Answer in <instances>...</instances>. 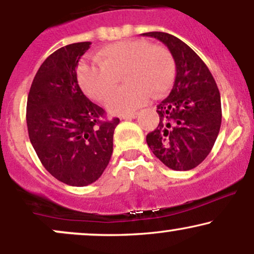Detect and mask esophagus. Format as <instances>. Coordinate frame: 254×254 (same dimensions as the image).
<instances>
[{"instance_id":"34e87169","label":"esophagus","mask_w":254,"mask_h":254,"mask_svg":"<svg viewBox=\"0 0 254 254\" xmlns=\"http://www.w3.org/2000/svg\"><path fill=\"white\" fill-rule=\"evenodd\" d=\"M138 115H139L138 112H131V113H127V115L122 116V119H133L138 117Z\"/></svg>"}]
</instances>
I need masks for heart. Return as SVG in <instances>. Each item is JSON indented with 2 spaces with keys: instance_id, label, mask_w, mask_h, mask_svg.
<instances>
[{
  "instance_id": "heart-1",
  "label": "heart",
  "mask_w": 254,
  "mask_h": 254,
  "mask_svg": "<svg viewBox=\"0 0 254 254\" xmlns=\"http://www.w3.org/2000/svg\"><path fill=\"white\" fill-rule=\"evenodd\" d=\"M94 60L98 64L82 63L77 70L81 89L92 100H106L117 88L122 74L124 82H129L107 101V110L115 115L142 106L150 94L154 98L164 95L176 76L170 51L141 39L109 44L99 49Z\"/></svg>"
}]
</instances>
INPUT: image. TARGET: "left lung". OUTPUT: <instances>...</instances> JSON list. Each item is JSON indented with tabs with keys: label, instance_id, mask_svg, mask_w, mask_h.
Segmentation results:
<instances>
[{
	"label": "left lung",
	"instance_id": "8db88e82",
	"mask_svg": "<svg viewBox=\"0 0 254 254\" xmlns=\"http://www.w3.org/2000/svg\"><path fill=\"white\" fill-rule=\"evenodd\" d=\"M173 56L177 75L170 95L157 105V127L147 143L162 164L174 171H190L209 155L221 127V97L210 70L179 38L148 32Z\"/></svg>",
	"mask_w": 254,
	"mask_h": 254
}]
</instances>
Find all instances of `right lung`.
<instances>
[{
    "label": "right lung",
    "instance_id": "1",
    "mask_svg": "<svg viewBox=\"0 0 254 254\" xmlns=\"http://www.w3.org/2000/svg\"><path fill=\"white\" fill-rule=\"evenodd\" d=\"M90 43L58 49L44 61L31 84L26 109L28 136L40 162L70 186L97 182L113 151L118 118L103 121L105 111L81 90L76 68Z\"/></svg>",
    "mask_w": 254,
    "mask_h": 254
}]
</instances>
